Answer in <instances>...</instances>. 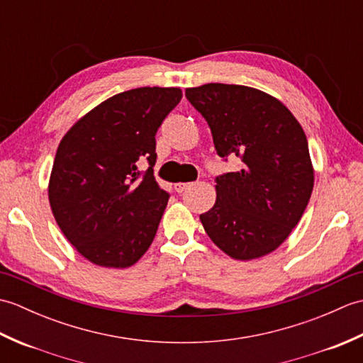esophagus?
<instances>
[{
    "label": "esophagus",
    "instance_id": "1",
    "mask_svg": "<svg viewBox=\"0 0 363 363\" xmlns=\"http://www.w3.org/2000/svg\"><path fill=\"white\" fill-rule=\"evenodd\" d=\"M190 186H191L190 182H177V184H174V190L177 191V194H182V191H186Z\"/></svg>",
    "mask_w": 363,
    "mask_h": 363
}]
</instances>
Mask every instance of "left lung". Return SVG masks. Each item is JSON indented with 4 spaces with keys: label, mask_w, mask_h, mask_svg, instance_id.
Listing matches in <instances>:
<instances>
[{
    "label": "left lung",
    "mask_w": 363,
    "mask_h": 363,
    "mask_svg": "<svg viewBox=\"0 0 363 363\" xmlns=\"http://www.w3.org/2000/svg\"><path fill=\"white\" fill-rule=\"evenodd\" d=\"M186 96L209 125L218 156L242 159L240 172L215 179L217 201L199 215L204 230L229 257L267 256L290 235L312 195L303 128L279 99L252 87L213 82Z\"/></svg>",
    "instance_id": "obj_1"
}]
</instances>
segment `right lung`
Instances as JSON below:
<instances>
[{"instance_id":"add662e5","label":"right lung","mask_w":363,"mask_h":363,"mask_svg":"<svg viewBox=\"0 0 363 363\" xmlns=\"http://www.w3.org/2000/svg\"><path fill=\"white\" fill-rule=\"evenodd\" d=\"M181 98L177 87L123 91L60 140L50 206L67 240L91 264L128 268L152 243L169 198L154 179L156 133ZM143 160L150 165L145 174L138 169Z\"/></svg>"}]
</instances>
